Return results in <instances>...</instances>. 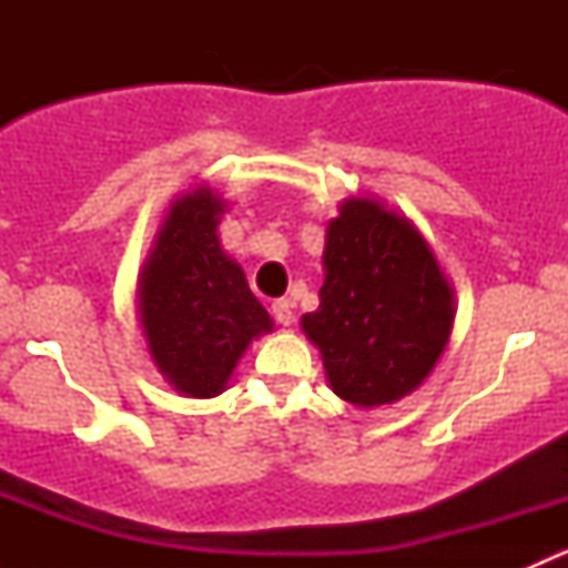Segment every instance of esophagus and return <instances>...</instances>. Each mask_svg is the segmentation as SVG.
Listing matches in <instances>:
<instances>
[{
  "mask_svg": "<svg viewBox=\"0 0 568 568\" xmlns=\"http://www.w3.org/2000/svg\"><path fill=\"white\" fill-rule=\"evenodd\" d=\"M272 316L277 318V324L291 326V324H294V302H291V300H274L272 302Z\"/></svg>",
  "mask_w": 568,
  "mask_h": 568,
  "instance_id": "obj_1",
  "label": "esophagus"
}]
</instances>
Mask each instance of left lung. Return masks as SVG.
I'll return each mask as SVG.
<instances>
[{
  "mask_svg": "<svg viewBox=\"0 0 568 568\" xmlns=\"http://www.w3.org/2000/svg\"><path fill=\"white\" fill-rule=\"evenodd\" d=\"M324 285L302 332L326 382L359 409L395 404L432 374L450 341L456 294L409 216L346 197L326 225Z\"/></svg>",
  "mask_w": 568,
  "mask_h": 568,
  "instance_id": "left-lung-1",
  "label": "left lung"
}]
</instances>
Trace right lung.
<instances>
[{
  "instance_id": "add662e5",
  "label": "right lung",
  "mask_w": 568,
  "mask_h": 568,
  "mask_svg": "<svg viewBox=\"0 0 568 568\" xmlns=\"http://www.w3.org/2000/svg\"><path fill=\"white\" fill-rule=\"evenodd\" d=\"M227 200L205 183L178 194L136 277V316L159 374L186 398L227 387L252 341L274 329L244 268L222 250Z\"/></svg>"
}]
</instances>
